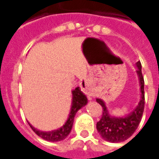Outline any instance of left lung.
<instances>
[{
  "label": "left lung",
  "mask_w": 159,
  "mask_h": 159,
  "mask_svg": "<svg viewBox=\"0 0 159 159\" xmlns=\"http://www.w3.org/2000/svg\"><path fill=\"white\" fill-rule=\"evenodd\" d=\"M138 67L136 72L139 76L140 86V100L137 107L123 117H111L107 110L104 101L96 99V101L102 107L101 118L97 123L96 128L104 140L110 142H121L129 139L136 130L140 123L145 107V93H144V78L141 72V64L140 61L136 63Z\"/></svg>",
  "instance_id": "8db88e82"
}]
</instances>
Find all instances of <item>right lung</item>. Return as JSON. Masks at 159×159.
<instances>
[{
    "label": "right lung",
    "mask_w": 159,
    "mask_h": 159,
    "mask_svg": "<svg viewBox=\"0 0 159 159\" xmlns=\"http://www.w3.org/2000/svg\"><path fill=\"white\" fill-rule=\"evenodd\" d=\"M72 96V105H71V109H70V112L69 114L68 119L66 122V123L61 128H59V129L52 130V131H49V132H43V131L37 130L34 127H32L31 124L29 123L30 128L38 136L42 138L43 140L54 142V141H60V140H64L69 135V134L70 133V130L72 129L75 115L77 112V111L81 109L83 107H84L88 102L87 97L80 90L79 87H77L73 90Z\"/></svg>",
    "instance_id": "add662e5"
}]
</instances>
